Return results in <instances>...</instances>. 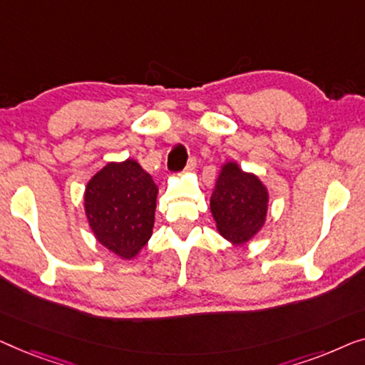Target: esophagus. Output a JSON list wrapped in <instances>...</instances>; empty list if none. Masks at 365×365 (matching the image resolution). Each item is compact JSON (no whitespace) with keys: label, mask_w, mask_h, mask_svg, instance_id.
<instances>
[{"label":"esophagus","mask_w":365,"mask_h":365,"mask_svg":"<svg viewBox=\"0 0 365 365\" xmlns=\"http://www.w3.org/2000/svg\"><path fill=\"white\" fill-rule=\"evenodd\" d=\"M195 167H197V158L192 157V158H190V160H188L187 167H185V172H192V170H195Z\"/></svg>","instance_id":"esophagus-1"}]
</instances>
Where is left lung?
Instances as JSON below:
<instances>
[{
	"label": "left lung",
	"mask_w": 365,
	"mask_h": 365,
	"mask_svg": "<svg viewBox=\"0 0 365 365\" xmlns=\"http://www.w3.org/2000/svg\"><path fill=\"white\" fill-rule=\"evenodd\" d=\"M210 210L225 238L235 245L246 243L264 225L268 190L253 173L228 162L217 180Z\"/></svg>",
	"instance_id": "8db88e82"
}]
</instances>
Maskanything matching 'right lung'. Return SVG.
I'll return each mask as SVG.
<instances>
[{
  "label": "right lung",
  "instance_id": "obj_1",
  "mask_svg": "<svg viewBox=\"0 0 365 365\" xmlns=\"http://www.w3.org/2000/svg\"><path fill=\"white\" fill-rule=\"evenodd\" d=\"M157 185L135 160L107 163L87 183L84 207L97 241L130 259L152 236Z\"/></svg>",
  "mask_w": 365,
  "mask_h": 365
}]
</instances>
